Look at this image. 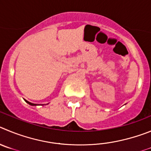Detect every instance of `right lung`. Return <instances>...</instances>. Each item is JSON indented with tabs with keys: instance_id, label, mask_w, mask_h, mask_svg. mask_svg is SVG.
Segmentation results:
<instances>
[{
	"instance_id": "add662e5",
	"label": "right lung",
	"mask_w": 151,
	"mask_h": 151,
	"mask_svg": "<svg viewBox=\"0 0 151 151\" xmlns=\"http://www.w3.org/2000/svg\"><path fill=\"white\" fill-rule=\"evenodd\" d=\"M25 101H26L27 103H28V104H29L30 105H32V106H36L37 104H33V103H31V102H29V101H26V100H25Z\"/></svg>"
}]
</instances>
